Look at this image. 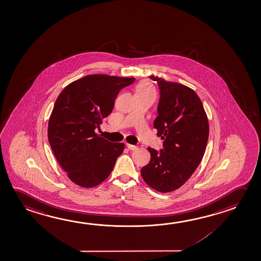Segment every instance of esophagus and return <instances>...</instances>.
I'll use <instances>...</instances> for the list:
<instances>
[{
	"mask_svg": "<svg viewBox=\"0 0 261 261\" xmlns=\"http://www.w3.org/2000/svg\"><path fill=\"white\" fill-rule=\"evenodd\" d=\"M126 146H127V148H128L129 150H132V151L137 150V148H138L137 145H130V144H126Z\"/></svg>",
	"mask_w": 261,
	"mask_h": 261,
	"instance_id": "obj_1",
	"label": "esophagus"
}]
</instances>
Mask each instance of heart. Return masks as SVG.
Masks as SVG:
<instances>
[{
  "mask_svg": "<svg viewBox=\"0 0 261 261\" xmlns=\"http://www.w3.org/2000/svg\"><path fill=\"white\" fill-rule=\"evenodd\" d=\"M136 93H143V94H152L154 97L155 91L154 86L148 81H142L136 87Z\"/></svg>",
  "mask_w": 261,
  "mask_h": 261,
  "instance_id": "obj_1",
  "label": "heart"
}]
</instances>
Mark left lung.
Instances as JSON below:
<instances>
[{"mask_svg":"<svg viewBox=\"0 0 261 261\" xmlns=\"http://www.w3.org/2000/svg\"><path fill=\"white\" fill-rule=\"evenodd\" d=\"M160 90L158 116L154 122L164 140L159 152L148 147L150 162L142 167L145 183L158 192L182 187L199 166L205 154L210 124L200 98L182 84L151 75Z\"/></svg>","mask_w":261,"mask_h":261,"instance_id":"obj_1","label":"left lung"}]
</instances>
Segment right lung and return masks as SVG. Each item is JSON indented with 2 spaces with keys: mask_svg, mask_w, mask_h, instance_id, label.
Here are the masks:
<instances>
[{
  "mask_svg": "<svg viewBox=\"0 0 261 261\" xmlns=\"http://www.w3.org/2000/svg\"><path fill=\"white\" fill-rule=\"evenodd\" d=\"M135 78L91 74L73 81L56 99L48 122V141L70 180L94 188L111 174L124 143H112L94 132L111 114L120 90Z\"/></svg>",
  "mask_w": 261,
  "mask_h": 261,
  "instance_id": "add662e5",
  "label": "right lung"
}]
</instances>
